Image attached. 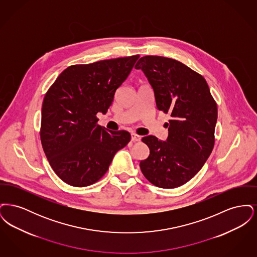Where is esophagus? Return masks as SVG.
Segmentation results:
<instances>
[{
	"mask_svg": "<svg viewBox=\"0 0 257 257\" xmlns=\"http://www.w3.org/2000/svg\"><path fill=\"white\" fill-rule=\"evenodd\" d=\"M141 139H142V137L139 136V135L135 134V133L131 134V140H132V142H140Z\"/></svg>",
	"mask_w": 257,
	"mask_h": 257,
	"instance_id": "34e87169",
	"label": "esophagus"
}]
</instances>
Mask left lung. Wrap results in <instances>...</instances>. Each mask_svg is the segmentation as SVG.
Wrapping results in <instances>:
<instances>
[{"label": "left lung", "instance_id": "1", "mask_svg": "<svg viewBox=\"0 0 257 257\" xmlns=\"http://www.w3.org/2000/svg\"><path fill=\"white\" fill-rule=\"evenodd\" d=\"M135 68L146 74L158 110L171 116L167 142L155 136L142 139L149 156L141 161V171L159 188H177L201 170L213 150L217 103L205 79L180 61L145 56Z\"/></svg>", "mask_w": 257, "mask_h": 257}]
</instances>
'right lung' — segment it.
I'll use <instances>...</instances> for the list:
<instances>
[{
    "label": "right lung",
    "instance_id": "1",
    "mask_svg": "<svg viewBox=\"0 0 257 257\" xmlns=\"http://www.w3.org/2000/svg\"><path fill=\"white\" fill-rule=\"evenodd\" d=\"M139 58L68 66L47 90L40 140L51 168L63 182L74 187L97 182L114 154L130 142L129 132L101 127L96 114L107 112Z\"/></svg>",
    "mask_w": 257,
    "mask_h": 257
}]
</instances>
